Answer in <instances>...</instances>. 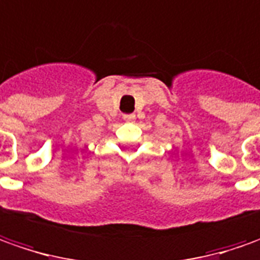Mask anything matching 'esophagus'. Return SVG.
I'll return each mask as SVG.
<instances>
[{
	"label": "esophagus",
	"instance_id": "esophagus-1",
	"mask_svg": "<svg viewBox=\"0 0 260 260\" xmlns=\"http://www.w3.org/2000/svg\"><path fill=\"white\" fill-rule=\"evenodd\" d=\"M123 118H124L126 121H133L134 118H136V116H134V114H124Z\"/></svg>",
	"mask_w": 260,
	"mask_h": 260
}]
</instances>
